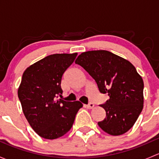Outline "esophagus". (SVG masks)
I'll return each instance as SVG.
<instances>
[{
  "instance_id": "obj_1",
  "label": "esophagus",
  "mask_w": 159,
  "mask_h": 159,
  "mask_svg": "<svg viewBox=\"0 0 159 159\" xmlns=\"http://www.w3.org/2000/svg\"><path fill=\"white\" fill-rule=\"evenodd\" d=\"M94 105L93 103H91V102H90L89 104H88V105H85V107L87 108H94Z\"/></svg>"
}]
</instances>
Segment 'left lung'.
Listing matches in <instances>:
<instances>
[{
  "instance_id": "obj_1",
  "label": "left lung",
  "mask_w": 159,
  "mask_h": 159,
  "mask_svg": "<svg viewBox=\"0 0 159 159\" xmlns=\"http://www.w3.org/2000/svg\"><path fill=\"white\" fill-rule=\"evenodd\" d=\"M75 64L82 67L109 99L100 105L106 117L98 125L111 135H121L134 125L143 108L144 82L129 61L108 51L81 53Z\"/></svg>"
}]
</instances>
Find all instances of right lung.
<instances>
[{
  "mask_svg": "<svg viewBox=\"0 0 159 159\" xmlns=\"http://www.w3.org/2000/svg\"><path fill=\"white\" fill-rule=\"evenodd\" d=\"M54 54L28 67L22 75L17 91L24 115L34 131L41 138L55 139L71 129L80 102L57 99L61 96V78L77 56Z\"/></svg>",
  "mask_w": 159,
  "mask_h": 159,
  "instance_id": "obj_1",
  "label": "right lung"
}]
</instances>
